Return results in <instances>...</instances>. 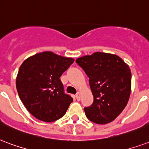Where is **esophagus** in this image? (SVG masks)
<instances>
[{
	"label": "esophagus",
	"instance_id": "esophagus-1",
	"mask_svg": "<svg viewBox=\"0 0 149 149\" xmlns=\"http://www.w3.org/2000/svg\"><path fill=\"white\" fill-rule=\"evenodd\" d=\"M76 99L79 101L80 100V92H77V94H76Z\"/></svg>",
	"mask_w": 149,
	"mask_h": 149
}]
</instances>
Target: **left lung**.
Masks as SVG:
<instances>
[{
    "label": "left lung",
    "mask_w": 149,
    "mask_h": 149,
    "mask_svg": "<svg viewBox=\"0 0 149 149\" xmlns=\"http://www.w3.org/2000/svg\"><path fill=\"white\" fill-rule=\"evenodd\" d=\"M89 77L93 103L84 107L86 117L96 124L114 121L124 110L131 92V71L115 54L95 52L77 58Z\"/></svg>",
    "instance_id": "left-lung-1"
}]
</instances>
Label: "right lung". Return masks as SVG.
I'll return each instance as SVG.
<instances>
[{
	"label": "right lung",
	"instance_id": "obj_1",
	"mask_svg": "<svg viewBox=\"0 0 149 149\" xmlns=\"http://www.w3.org/2000/svg\"><path fill=\"white\" fill-rule=\"evenodd\" d=\"M73 62V58L46 51L22 63L16 89L25 107L37 119L51 122L65 115L73 100L65 93L60 77Z\"/></svg>",
	"mask_w": 149,
	"mask_h": 149
}]
</instances>
